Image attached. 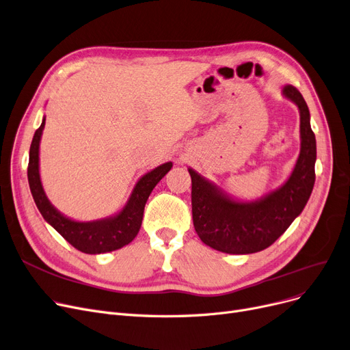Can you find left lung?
Here are the masks:
<instances>
[{
    "label": "left lung",
    "instance_id": "obj_1",
    "mask_svg": "<svg viewBox=\"0 0 350 350\" xmlns=\"http://www.w3.org/2000/svg\"><path fill=\"white\" fill-rule=\"evenodd\" d=\"M300 114V153L284 183L257 200H237L196 170L191 176L193 224L204 245L229 254H249L273 245L305 208L314 185L316 139L305 98L282 88Z\"/></svg>",
    "mask_w": 350,
    "mask_h": 350
}]
</instances>
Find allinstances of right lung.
I'll use <instances>...</instances> for the list:
<instances>
[{"instance_id": "add662e5", "label": "right lung", "mask_w": 350, "mask_h": 350, "mask_svg": "<svg viewBox=\"0 0 350 350\" xmlns=\"http://www.w3.org/2000/svg\"><path fill=\"white\" fill-rule=\"evenodd\" d=\"M44 126L45 117L42 118L41 126L33 137L28 160L29 190H31L33 199L44 220L51 224L71 246L87 254L107 253L129 245L140 230L144 206L150 193L153 191L159 181L170 172L173 163L167 161L142 176L135 183L127 203L116 215L93 221H77L58 211L44 191L40 177V142Z\"/></svg>"}]
</instances>
